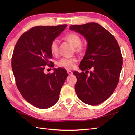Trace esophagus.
I'll list each match as a JSON object with an SVG mask.
<instances>
[{
    "label": "esophagus",
    "mask_w": 135,
    "mask_h": 135,
    "mask_svg": "<svg viewBox=\"0 0 135 135\" xmlns=\"http://www.w3.org/2000/svg\"><path fill=\"white\" fill-rule=\"evenodd\" d=\"M67 73L68 74V75H72L73 74V72L71 71H67Z\"/></svg>",
    "instance_id": "esophagus-1"
}]
</instances>
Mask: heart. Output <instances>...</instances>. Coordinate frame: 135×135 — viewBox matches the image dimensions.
<instances>
[{
	"label": "heart",
	"mask_w": 135,
	"mask_h": 135,
	"mask_svg": "<svg viewBox=\"0 0 135 135\" xmlns=\"http://www.w3.org/2000/svg\"><path fill=\"white\" fill-rule=\"evenodd\" d=\"M64 38L67 41L71 43L74 47L76 52H81L84 49V47L82 45V39L78 33L75 32H71L67 34ZM50 50L53 55H56L59 51V42L56 39H54L51 42L50 46ZM76 62L75 58H68V57H63L60 59L57 65L59 67L65 68L67 70L72 69L75 65V63Z\"/></svg>",
	"instance_id": "1"
}]
</instances>
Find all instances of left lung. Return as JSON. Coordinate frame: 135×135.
<instances>
[{
    "label": "left lung",
    "instance_id": "obj_1",
    "mask_svg": "<svg viewBox=\"0 0 135 135\" xmlns=\"http://www.w3.org/2000/svg\"><path fill=\"white\" fill-rule=\"evenodd\" d=\"M70 29L82 34L88 42L79 65L82 72L73 73L77 78L76 94L86 104L98 105L110 97L118 84L122 67L121 49L115 37L97 23L73 25ZM89 69L93 70L90 76L87 75Z\"/></svg>",
    "mask_w": 135,
    "mask_h": 135
}]
</instances>
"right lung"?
Masks as SVG:
<instances>
[{
    "instance_id": "obj_1",
    "label": "right lung",
    "mask_w": 135,
    "mask_h": 135,
    "mask_svg": "<svg viewBox=\"0 0 135 135\" xmlns=\"http://www.w3.org/2000/svg\"><path fill=\"white\" fill-rule=\"evenodd\" d=\"M67 26L33 27L20 36L14 47L11 67L17 87L24 99L37 108L46 109L56 104L68 76L61 68H54L51 74L44 73L46 65L53 66L51 42Z\"/></svg>"
}]
</instances>
